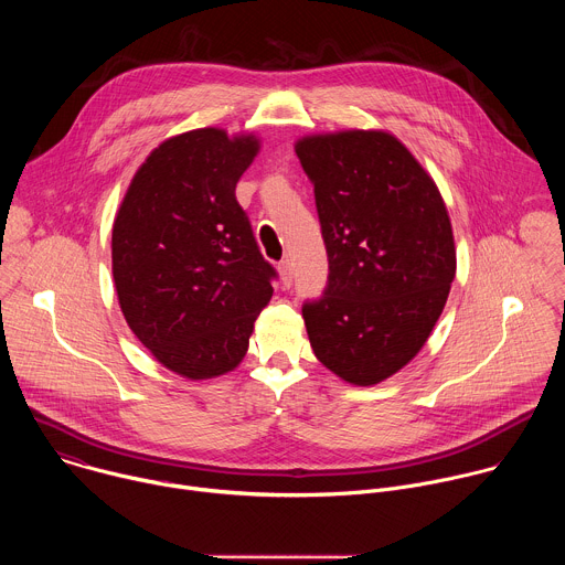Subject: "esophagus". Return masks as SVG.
<instances>
[{
  "label": "esophagus",
  "instance_id": "esophagus-1",
  "mask_svg": "<svg viewBox=\"0 0 565 565\" xmlns=\"http://www.w3.org/2000/svg\"><path fill=\"white\" fill-rule=\"evenodd\" d=\"M295 268H292V262L290 259H284L281 264H279V273H281V281H284V286H292V273Z\"/></svg>",
  "mask_w": 565,
  "mask_h": 565
}]
</instances>
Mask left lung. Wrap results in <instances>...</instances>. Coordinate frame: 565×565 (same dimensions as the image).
<instances>
[{"instance_id":"1","label":"left lung","mask_w":565,"mask_h":565,"mask_svg":"<svg viewBox=\"0 0 565 565\" xmlns=\"http://www.w3.org/2000/svg\"><path fill=\"white\" fill-rule=\"evenodd\" d=\"M312 183L327 288L301 317L317 360L369 386L405 366L445 308L456 250L436 183L384 131L310 136L295 147Z\"/></svg>"}]
</instances>
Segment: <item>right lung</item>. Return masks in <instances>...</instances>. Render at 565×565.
I'll return each mask as SVG.
<instances>
[{"label": "right lung", "instance_id": "1", "mask_svg": "<svg viewBox=\"0 0 565 565\" xmlns=\"http://www.w3.org/2000/svg\"><path fill=\"white\" fill-rule=\"evenodd\" d=\"M257 149L253 136L221 129L170 138L136 172L114 221L127 324L160 364L192 380L241 362L279 277L234 196Z\"/></svg>", "mask_w": 565, "mask_h": 565}]
</instances>
